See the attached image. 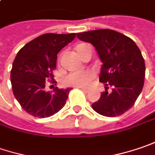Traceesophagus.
I'll use <instances>...</instances> for the list:
<instances>
[{
  "label": "esophagus",
  "instance_id": "esophagus-1",
  "mask_svg": "<svg viewBox=\"0 0 155 155\" xmlns=\"http://www.w3.org/2000/svg\"><path fill=\"white\" fill-rule=\"evenodd\" d=\"M78 88H81V90L83 91V92H84V93H86V94L89 93V90H88V89H87V88H84V87H78Z\"/></svg>",
  "mask_w": 155,
  "mask_h": 155
}]
</instances>
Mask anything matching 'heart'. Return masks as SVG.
Here are the masks:
<instances>
[{"label": "heart", "instance_id": "obj_1", "mask_svg": "<svg viewBox=\"0 0 155 155\" xmlns=\"http://www.w3.org/2000/svg\"><path fill=\"white\" fill-rule=\"evenodd\" d=\"M82 45L84 44L78 45L76 50H78ZM94 78V73L89 70L75 71L68 74L64 78V83L68 86L74 87H86L90 85Z\"/></svg>", "mask_w": 155, "mask_h": 155}]
</instances>
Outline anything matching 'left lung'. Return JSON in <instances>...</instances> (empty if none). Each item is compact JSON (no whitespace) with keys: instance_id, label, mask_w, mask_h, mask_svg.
I'll list each match as a JSON object with an SVG mask.
<instances>
[{"instance_id":"obj_1","label":"left lung","mask_w":155,"mask_h":155,"mask_svg":"<svg viewBox=\"0 0 155 155\" xmlns=\"http://www.w3.org/2000/svg\"><path fill=\"white\" fill-rule=\"evenodd\" d=\"M94 46L102 61L100 81L105 91L92 107L107 117L121 115L135 103L144 86L145 61L141 52L129 37L111 29L77 34Z\"/></svg>"}]
</instances>
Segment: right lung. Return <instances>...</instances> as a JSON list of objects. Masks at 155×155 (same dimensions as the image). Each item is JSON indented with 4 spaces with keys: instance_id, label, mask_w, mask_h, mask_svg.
I'll return each instance as SVG.
<instances>
[{
    "instance_id": "right-lung-1",
    "label": "right lung",
    "mask_w": 155,
    "mask_h": 155,
    "mask_svg": "<svg viewBox=\"0 0 155 155\" xmlns=\"http://www.w3.org/2000/svg\"><path fill=\"white\" fill-rule=\"evenodd\" d=\"M76 34H44L32 40L18 52L10 78L15 97L34 117H50L66 104L72 88L45 91L46 81L53 79L57 54L75 38Z\"/></svg>"
}]
</instances>
